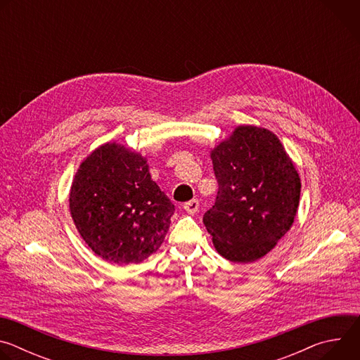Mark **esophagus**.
<instances>
[{"mask_svg": "<svg viewBox=\"0 0 360 360\" xmlns=\"http://www.w3.org/2000/svg\"><path fill=\"white\" fill-rule=\"evenodd\" d=\"M184 210H185L188 214H191V215L196 214L198 210H199V202H198V199H192V200L186 202V203L184 205Z\"/></svg>", "mask_w": 360, "mask_h": 360, "instance_id": "esophagus-1", "label": "esophagus"}]
</instances>
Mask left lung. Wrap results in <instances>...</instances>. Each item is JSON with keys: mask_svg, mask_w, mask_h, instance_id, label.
Segmentation results:
<instances>
[{"mask_svg": "<svg viewBox=\"0 0 360 360\" xmlns=\"http://www.w3.org/2000/svg\"><path fill=\"white\" fill-rule=\"evenodd\" d=\"M218 193L203 224L231 262L261 259L290 229L300 179L275 134L238 127L211 153Z\"/></svg>", "mask_w": 360, "mask_h": 360, "instance_id": "obj_1", "label": "left lung"}]
</instances>
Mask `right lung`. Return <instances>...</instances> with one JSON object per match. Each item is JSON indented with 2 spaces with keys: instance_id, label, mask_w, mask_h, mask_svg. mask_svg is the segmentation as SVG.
<instances>
[{
  "instance_id": "add662e5",
  "label": "right lung",
  "mask_w": 360,
  "mask_h": 360,
  "mask_svg": "<svg viewBox=\"0 0 360 360\" xmlns=\"http://www.w3.org/2000/svg\"><path fill=\"white\" fill-rule=\"evenodd\" d=\"M70 211L98 256L128 265L160 249L175 205L150 179L139 153L105 143L81 164L70 192Z\"/></svg>"
}]
</instances>
